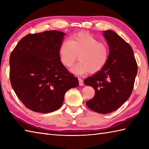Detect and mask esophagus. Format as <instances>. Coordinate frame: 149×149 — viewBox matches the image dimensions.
<instances>
[{
	"instance_id": "obj_1",
	"label": "esophagus",
	"mask_w": 149,
	"mask_h": 149,
	"mask_svg": "<svg viewBox=\"0 0 149 149\" xmlns=\"http://www.w3.org/2000/svg\"><path fill=\"white\" fill-rule=\"evenodd\" d=\"M79 86H84L83 80L81 79H80V78H79Z\"/></svg>"
}]
</instances>
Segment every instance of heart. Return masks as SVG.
I'll return each instance as SVG.
<instances>
[{
	"instance_id": "heart-1",
	"label": "heart",
	"mask_w": 149,
	"mask_h": 149,
	"mask_svg": "<svg viewBox=\"0 0 149 149\" xmlns=\"http://www.w3.org/2000/svg\"><path fill=\"white\" fill-rule=\"evenodd\" d=\"M59 55L63 64L66 67H70L79 55L80 61L71 69V72L83 75L101 70L108 61L109 50L106 43L99 42L90 34L80 33L62 43Z\"/></svg>"
}]
</instances>
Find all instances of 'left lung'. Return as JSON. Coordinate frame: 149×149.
I'll return each instance as SVG.
<instances>
[{
    "label": "left lung",
    "mask_w": 149,
    "mask_h": 149,
    "mask_svg": "<svg viewBox=\"0 0 149 149\" xmlns=\"http://www.w3.org/2000/svg\"><path fill=\"white\" fill-rule=\"evenodd\" d=\"M103 35L109 46V59L105 66L84 83L92 86L95 94L86 102L88 108L101 114L118 109L131 96L138 65L131 47L111 30L104 31Z\"/></svg>",
    "instance_id": "1"
}]
</instances>
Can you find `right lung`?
<instances>
[{
  "label": "right lung",
  "mask_w": 149,
  "mask_h": 149,
  "mask_svg": "<svg viewBox=\"0 0 149 149\" xmlns=\"http://www.w3.org/2000/svg\"><path fill=\"white\" fill-rule=\"evenodd\" d=\"M65 35L58 31L27 34L11 53L12 88L25 106L34 112L58 109L66 91L79 85L77 78L60 61L59 49Z\"/></svg>",
  "instance_id": "add662e5"
}]
</instances>
